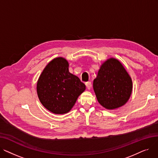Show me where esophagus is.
<instances>
[{
    "mask_svg": "<svg viewBox=\"0 0 158 158\" xmlns=\"http://www.w3.org/2000/svg\"><path fill=\"white\" fill-rule=\"evenodd\" d=\"M85 85H86V87L88 89H90L91 88H92V83H91V82H89V81L86 82Z\"/></svg>",
    "mask_w": 158,
    "mask_h": 158,
    "instance_id": "esophagus-1",
    "label": "esophagus"
}]
</instances>
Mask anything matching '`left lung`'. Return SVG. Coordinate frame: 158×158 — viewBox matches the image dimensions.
<instances>
[{"label": "left lung", "instance_id": "1", "mask_svg": "<svg viewBox=\"0 0 158 158\" xmlns=\"http://www.w3.org/2000/svg\"><path fill=\"white\" fill-rule=\"evenodd\" d=\"M94 89L98 102L113 110L125 104L132 92V80L122 64L111 58L101 66L94 81Z\"/></svg>", "mask_w": 158, "mask_h": 158}]
</instances>
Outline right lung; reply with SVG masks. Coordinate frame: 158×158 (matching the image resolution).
I'll return each instance as SVG.
<instances>
[{"label": "right lung", "mask_w": 158, "mask_h": 158, "mask_svg": "<svg viewBox=\"0 0 158 158\" xmlns=\"http://www.w3.org/2000/svg\"><path fill=\"white\" fill-rule=\"evenodd\" d=\"M69 66L64 58H55L46 66L38 81L41 103L55 114L68 113L86 88L78 77L69 72Z\"/></svg>", "instance_id": "obj_1"}]
</instances>
